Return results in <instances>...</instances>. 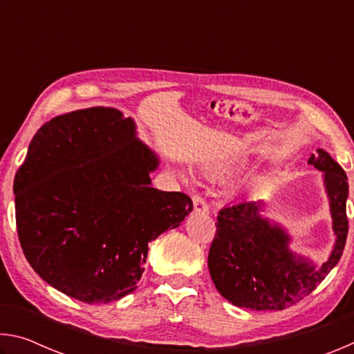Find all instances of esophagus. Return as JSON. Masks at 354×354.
Segmentation results:
<instances>
[{"label": "esophagus", "instance_id": "esophagus-1", "mask_svg": "<svg viewBox=\"0 0 354 354\" xmlns=\"http://www.w3.org/2000/svg\"><path fill=\"white\" fill-rule=\"evenodd\" d=\"M192 201H194V211L195 212H203V214L209 212L207 203L201 195H194V196H192Z\"/></svg>", "mask_w": 354, "mask_h": 354}]
</instances>
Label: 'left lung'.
Instances as JSON below:
<instances>
[{
    "label": "left lung",
    "instance_id": "obj_1",
    "mask_svg": "<svg viewBox=\"0 0 354 354\" xmlns=\"http://www.w3.org/2000/svg\"><path fill=\"white\" fill-rule=\"evenodd\" d=\"M308 164L323 171L335 236L328 261H313L289 248L283 226L262 217L263 201H239L221 209L207 267L217 290L239 308L283 310L309 295L333 270L344 253L348 234V178L325 149L310 154Z\"/></svg>",
    "mask_w": 354,
    "mask_h": 354
}]
</instances>
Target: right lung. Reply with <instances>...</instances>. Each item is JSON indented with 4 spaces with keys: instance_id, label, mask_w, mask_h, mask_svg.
<instances>
[{
    "instance_id": "add662e5",
    "label": "right lung",
    "mask_w": 354,
    "mask_h": 354,
    "mask_svg": "<svg viewBox=\"0 0 354 354\" xmlns=\"http://www.w3.org/2000/svg\"><path fill=\"white\" fill-rule=\"evenodd\" d=\"M158 167L134 120L112 107L45 123L14 181L17 231L34 272L88 304L136 290L148 243L194 209L185 194L151 187Z\"/></svg>"
}]
</instances>
